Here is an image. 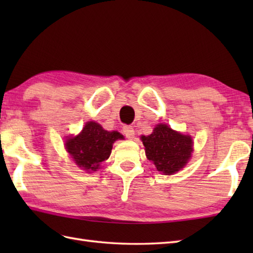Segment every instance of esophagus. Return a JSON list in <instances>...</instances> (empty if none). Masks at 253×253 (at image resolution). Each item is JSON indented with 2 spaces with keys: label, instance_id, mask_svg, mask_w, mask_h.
<instances>
[{
  "label": "esophagus",
  "instance_id": "34e87169",
  "mask_svg": "<svg viewBox=\"0 0 253 253\" xmlns=\"http://www.w3.org/2000/svg\"><path fill=\"white\" fill-rule=\"evenodd\" d=\"M123 133L128 139H132L133 137H135V130H133V128L131 126H124Z\"/></svg>",
  "mask_w": 253,
  "mask_h": 253
}]
</instances>
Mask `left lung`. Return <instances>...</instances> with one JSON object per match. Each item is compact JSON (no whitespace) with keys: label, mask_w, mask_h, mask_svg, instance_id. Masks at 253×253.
<instances>
[{"label":"left lung","mask_w":253,"mask_h":253,"mask_svg":"<svg viewBox=\"0 0 253 253\" xmlns=\"http://www.w3.org/2000/svg\"><path fill=\"white\" fill-rule=\"evenodd\" d=\"M148 160L159 171L171 175L184 168L192 152V139L160 124L150 136H142Z\"/></svg>","instance_id":"8db88e82"}]
</instances>
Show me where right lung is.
I'll list each match as a JSON object with an SVG mask.
<instances>
[{
    "label": "right lung",
    "instance_id": "1",
    "mask_svg": "<svg viewBox=\"0 0 253 253\" xmlns=\"http://www.w3.org/2000/svg\"><path fill=\"white\" fill-rule=\"evenodd\" d=\"M123 138L120 132L104 130L100 124L88 122L78 136L67 139L65 147L79 168L95 171L109 159L113 143Z\"/></svg>",
    "mask_w": 253,
    "mask_h": 253
}]
</instances>
